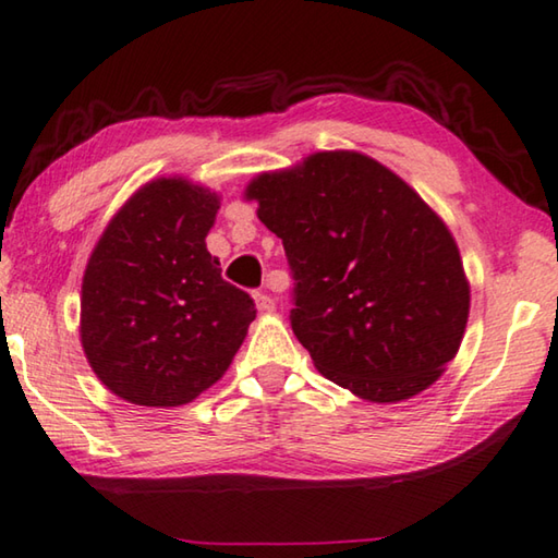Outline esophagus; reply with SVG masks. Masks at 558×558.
Listing matches in <instances>:
<instances>
[{"mask_svg": "<svg viewBox=\"0 0 558 558\" xmlns=\"http://www.w3.org/2000/svg\"><path fill=\"white\" fill-rule=\"evenodd\" d=\"M254 304H257L262 314H269V311H274V306H277L267 291H254Z\"/></svg>", "mask_w": 558, "mask_h": 558, "instance_id": "esophagus-1", "label": "esophagus"}]
</instances>
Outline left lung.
<instances>
[{"instance_id":"obj_1","label":"left lung","mask_w":558,"mask_h":558,"mask_svg":"<svg viewBox=\"0 0 558 558\" xmlns=\"http://www.w3.org/2000/svg\"><path fill=\"white\" fill-rule=\"evenodd\" d=\"M294 277L291 328L318 373L402 402L441 377L471 308L461 254L409 185L357 151H318L247 185Z\"/></svg>"}]
</instances>
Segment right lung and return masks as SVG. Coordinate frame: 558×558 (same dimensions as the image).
<instances>
[{
  "label": "right lung",
  "mask_w": 558,
  "mask_h": 558,
  "mask_svg": "<svg viewBox=\"0 0 558 558\" xmlns=\"http://www.w3.org/2000/svg\"><path fill=\"white\" fill-rule=\"evenodd\" d=\"M218 195L183 179L136 191L95 244L81 340L93 373L140 407L193 402L230 367L257 316L205 247Z\"/></svg>",
  "instance_id": "1"
}]
</instances>
